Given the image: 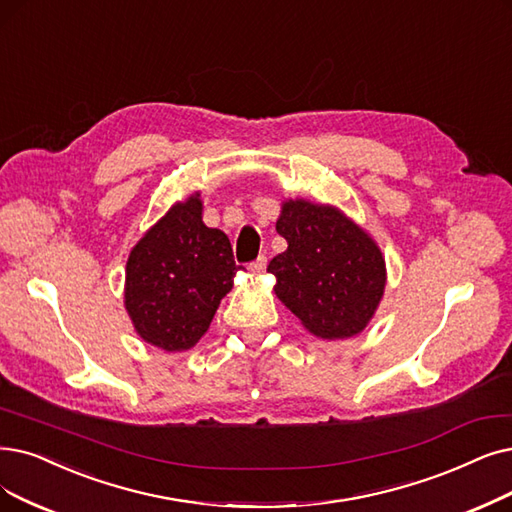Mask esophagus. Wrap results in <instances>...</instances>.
<instances>
[{
	"mask_svg": "<svg viewBox=\"0 0 512 512\" xmlns=\"http://www.w3.org/2000/svg\"><path fill=\"white\" fill-rule=\"evenodd\" d=\"M250 269L252 273H264V269H267V256H258L254 262H250Z\"/></svg>",
	"mask_w": 512,
	"mask_h": 512,
	"instance_id": "obj_1",
	"label": "esophagus"
}]
</instances>
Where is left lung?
Instances as JSON below:
<instances>
[{
    "instance_id": "left-lung-1",
    "label": "left lung",
    "mask_w": 512,
    "mask_h": 512,
    "mask_svg": "<svg viewBox=\"0 0 512 512\" xmlns=\"http://www.w3.org/2000/svg\"><path fill=\"white\" fill-rule=\"evenodd\" d=\"M277 233L288 250L267 271L275 294L319 338L359 334L384 294L386 269L378 245L336 208L285 201Z\"/></svg>"
}]
</instances>
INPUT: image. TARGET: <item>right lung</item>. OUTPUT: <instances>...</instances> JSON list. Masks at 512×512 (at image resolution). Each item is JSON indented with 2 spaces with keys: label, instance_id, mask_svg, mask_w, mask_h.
I'll return each mask as SVG.
<instances>
[{
  "label": "right lung",
  "instance_id": "1",
  "mask_svg": "<svg viewBox=\"0 0 512 512\" xmlns=\"http://www.w3.org/2000/svg\"><path fill=\"white\" fill-rule=\"evenodd\" d=\"M239 269L229 237L203 224L199 195L176 203L128 258L126 309L136 332L168 353L191 349Z\"/></svg>",
  "mask_w": 512,
  "mask_h": 512
}]
</instances>
